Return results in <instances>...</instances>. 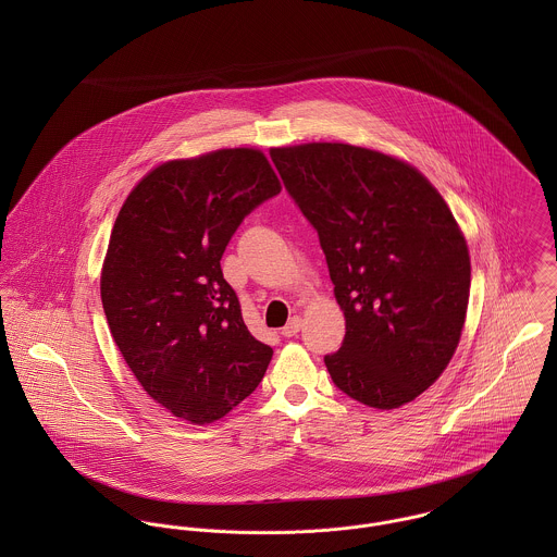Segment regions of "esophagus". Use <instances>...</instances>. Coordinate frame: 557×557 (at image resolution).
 I'll return each instance as SVG.
<instances>
[{
  "mask_svg": "<svg viewBox=\"0 0 557 557\" xmlns=\"http://www.w3.org/2000/svg\"><path fill=\"white\" fill-rule=\"evenodd\" d=\"M300 327H302V319L298 318V315H294V318L287 321V325L281 330V334L287 336V338H292V336H296V334L300 332Z\"/></svg>",
  "mask_w": 557,
  "mask_h": 557,
  "instance_id": "1",
  "label": "esophagus"
}]
</instances>
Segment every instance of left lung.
Returning a JSON list of instances; mask_svg holds the SVG:
<instances>
[{
	"instance_id": "left-lung-1",
	"label": "left lung",
	"mask_w": 557,
	"mask_h": 557,
	"mask_svg": "<svg viewBox=\"0 0 557 557\" xmlns=\"http://www.w3.org/2000/svg\"><path fill=\"white\" fill-rule=\"evenodd\" d=\"M318 230L345 338L323 358L338 391L395 409L448 367L470 300L466 238L433 184L403 160L349 146L270 152Z\"/></svg>"
}]
</instances>
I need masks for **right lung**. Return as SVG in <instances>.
I'll use <instances>...</instances> for the list:
<instances>
[{
	"label": "right lung",
	"instance_id": "obj_1",
	"mask_svg": "<svg viewBox=\"0 0 557 557\" xmlns=\"http://www.w3.org/2000/svg\"><path fill=\"white\" fill-rule=\"evenodd\" d=\"M278 193L263 152L216 150L152 169L115 219L100 276L111 336L144 391L186 422L230 413L272 360L221 257L244 216Z\"/></svg>",
	"mask_w": 557,
	"mask_h": 557
}]
</instances>
